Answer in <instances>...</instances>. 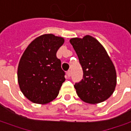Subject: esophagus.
<instances>
[{
	"instance_id": "obj_1",
	"label": "esophagus",
	"mask_w": 131,
	"mask_h": 131,
	"mask_svg": "<svg viewBox=\"0 0 131 131\" xmlns=\"http://www.w3.org/2000/svg\"><path fill=\"white\" fill-rule=\"evenodd\" d=\"M67 77H69L70 76H71V71L70 70H69V71H67Z\"/></svg>"
}]
</instances>
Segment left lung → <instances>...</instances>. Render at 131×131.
I'll list each match as a JSON object with an SVG mask.
<instances>
[{"instance_id":"8db88e82","label":"left lung","mask_w":131,"mask_h":131,"mask_svg":"<svg viewBox=\"0 0 131 131\" xmlns=\"http://www.w3.org/2000/svg\"><path fill=\"white\" fill-rule=\"evenodd\" d=\"M83 69V79L74 84L82 101L97 104L107 100L116 87L115 68L105 49L90 35L69 40Z\"/></svg>"}]
</instances>
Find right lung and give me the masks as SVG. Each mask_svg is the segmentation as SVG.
<instances>
[{"label": "right lung", "instance_id": "add662e5", "mask_svg": "<svg viewBox=\"0 0 131 131\" xmlns=\"http://www.w3.org/2000/svg\"><path fill=\"white\" fill-rule=\"evenodd\" d=\"M64 38L52 34L39 36L29 43L18 67V82L24 95L36 104L44 105L59 95L65 73L57 52Z\"/></svg>", "mask_w": 131, "mask_h": 131}]
</instances>
